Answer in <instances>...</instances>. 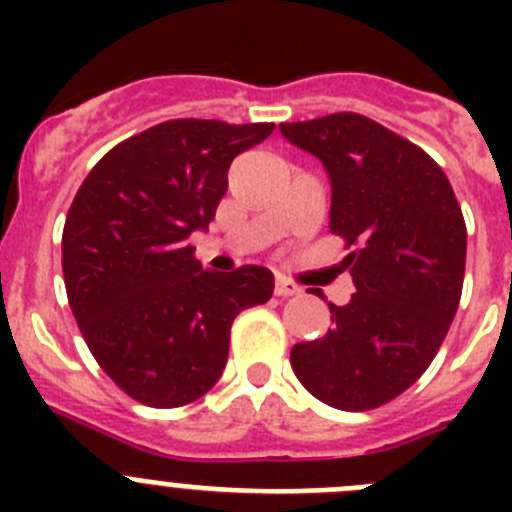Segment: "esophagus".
Wrapping results in <instances>:
<instances>
[{
    "mask_svg": "<svg viewBox=\"0 0 512 512\" xmlns=\"http://www.w3.org/2000/svg\"><path fill=\"white\" fill-rule=\"evenodd\" d=\"M302 289L297 287L295 282H289L287 277H277L274 279V295L277 297H295V295H300Z\"/></svg>",
    "mask_w": 512,
    "mask_h": 512,
    "instance_id": "34e87169",
    "label": "esophagus"
}]
</instances>
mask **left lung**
<instances>
[{
    "instance_id": "left-lung-1",
    "label": "left lung",
    "mask_w": 512,
    "mask_h": 512,
    "mask_svg": "<svg viewBox=\"0 0 512 512\" xmlns=\"http://www.w3.org/2000/svg\"><path fill=\"white\" fill-rule=\"evenodd\" d=\"M330 176V233L356 292L330 302V328L297 343L292 369L312 397L361 413L395 400L438 354L456 315L467 225L449 179L420 146L356 112L282 122Z\"/></svg>"
}]
</instances>
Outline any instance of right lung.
<instances>
[{
	"label": "right lung",
	"mask_w": 512,
	"mask_h": 512,
	"mask_svg": "<svg viewBox=\"0 0 512 512\" xmlns=\"http://www.w3.org/2000/svg\"><path fill=\"white\" fill-rule=\"evenodd\" d=\"M274 122L166 120L97 161L63 225V282L89 351L125 395L182 408L205 395L228 361L230 325L264 305L274 274L202 269L187 238L205 230L238 153Z\"/></svg>",
	"instance_id": "1"
}]
</instances>
